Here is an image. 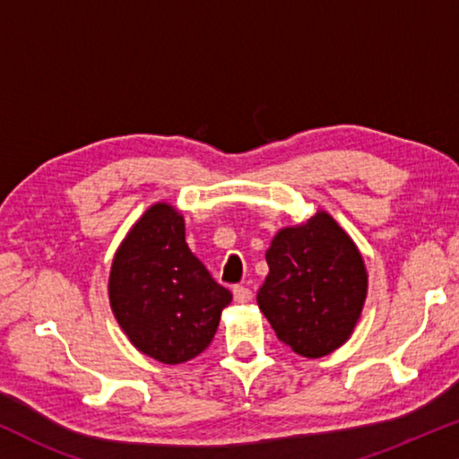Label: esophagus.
<instances>
[{
  "instance_id": "obj_1",
  "label": "esophagus",
  "mask_w": 459,
  "mask_h": 459,
  "mask_svg": "<svg viewBox=\"0 0 459 459\" xmlns=\"http://www.w3.org/2000/svg\"><path fill=\"white\" fill-rule=\"evenodd\" d=\"M232 295H235V301H238V303H247V301H251V297H254L251 289L243 287V285H237L235 289H232Z\"/></svg>"
}]
</instances>
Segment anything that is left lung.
<instances>
[{"mask_svg": "<svg viewBox=\"0 0 459 459\" xmlns=\"http://www.w3.org/2000/svg\"><path fill=\"white\" fill-rule=\"evenodd\" d=\"M270 273L257 306L276 337L303 358H322L350 337L366 299L359 251L325 212L282 229L266 251Z\"/></svg>", "mask_w": 459, "mask_h": 459, "instance_id": "obj_1", "label": "left lung"}]
</instances>
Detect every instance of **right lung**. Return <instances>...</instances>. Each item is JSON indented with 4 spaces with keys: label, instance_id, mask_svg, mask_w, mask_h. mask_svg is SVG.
<instances>
[{
    "label": "right lung",
    "instance_id": "right-lung-1",
    "mask_svg": "<svg viewBox=\"0 0 459 459\" xmlns=\"http://www.w3.org/2000/svg\"><path fill=\"white\" fill-rule=\"evenodd\" d=\"M230 299L191 254L185 221L172 205H152L116 251L109 273L116 320L141 353L162 364L199 356Z\"/></svg>",
    "mask_w": 459,
    "mask_h": 459
}]
</instances>
